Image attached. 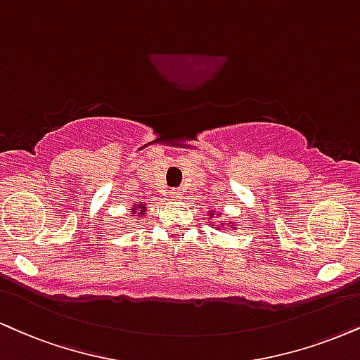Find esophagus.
I'll return each mask as SVG.
<instances>
[{
	"label": "esophagus",
	"mask_w": 360,
	"mask_h": 360,
	"mask_svg": "<svg viewBox=\"0 0 360 360\" xmlns=\"http://www.w3.org/2000/svg\"><path fill=\"white\" fill-rule=\"evenodd\" d=\"M169 194H171V196L172 198H179L181 196V191H179V189H169Z\"/></svg>",
	"instance_id": "1"
}]
</instances>
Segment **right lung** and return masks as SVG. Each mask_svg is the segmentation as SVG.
Wrapping results in <instances>:
<instances>
[{"instance_id": "1", "label": "right lung", "mask_w": 360, "mask_h": 360, "mask_svg": "<svg viewBox=\"0 0 360 360\" xmlns=\"http://www.w3.org/2000/svg\"><path fill=\"white\" fill-rule=\"evenodd\" d=\"M137 207H139V210H136ZM144 210H146V206H144V205H137V206L134 207V210H132V213H139V214L142 216V214H144Z\"/></svg>"}]
</instances>
